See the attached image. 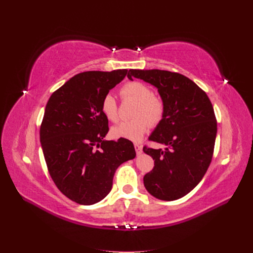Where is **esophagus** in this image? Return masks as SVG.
I'll use <instances>...</instances> for the list:
<instances>
[{"mask_svg":"<svg viewBox=\"0 0 253 253\" xmlns=\"http://www.w3.org/2000/svg\"><path fill=\"white\" fill-rule=\"evenodd\" d=\"M134 147H135V150H136L137 155H140L141 153H142V147H141V145H140L139 143H135V144H134Z\"/></svg>","mask_w":253,"mask_h":253,"instance_id":"1","label":"esophagus"}]
</instances>
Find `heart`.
<instances>
[{"mask_svg":"<svg viewBox=\"0 0 253 253\" xmlns=\"http://www.w3.org/2000/svg\"><path fill=\"white\" fill-rule=\"evenodd\" d=\"M124 98H131L138 102L133 120L121 121L112 128V133L117 138L140 140L147 133L150 126L159 124L165 114L163 99L153 94L152 88L140 81H131L125 84L121 89ZM101 111L109 120L116 122L119 119L118 106L112 94H106L101 101Z\"/></svg>","mask_w":253,"mask_h":253,"instance_id":"obj_1","label":"heart"}]
</instances>
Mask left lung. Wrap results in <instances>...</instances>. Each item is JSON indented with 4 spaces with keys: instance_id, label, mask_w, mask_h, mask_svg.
Here are the masks:
<instances>
[{
    "instance_id": "obj_1",
    "label": "left lung",
    "mask_w": 253,
    "mask_h": 253,
    "mask_svg": "<svg viewBox=\"0 0 253 253\" xmlns=\"http://www.w3.org/2000/svg\"><path fill=\"white\" fill-rule=\"evenodd\" d=\"M127 78L141 79L157 87L165 114L149 140L167 145L165 150L143 147L154 159L144 175L148 192L162 201L187 195L210 166L217 124L210 99L186 76L160 70H129Z\"/></svg>"
}]
</instances>
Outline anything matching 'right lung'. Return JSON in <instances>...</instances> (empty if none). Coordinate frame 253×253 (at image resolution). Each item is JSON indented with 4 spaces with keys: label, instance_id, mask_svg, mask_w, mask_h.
I'll use <instances>...</instances> for the list:
<instances>
[{
    "label": "right lung",
    "instance_id": "obj_1",
    "mask_svg": "<svg viewBox=\"0 0 253 253\" xmlns=\"http://www.w3.org/2000/svg\"><path fill=\"white\" fill-rule=\"evenodd\" d=\"M127 70L84 72L53 91L40 127L49 175L66 197L94 205L110 193L117 168L136 156L133 142L104 140L109 120L101 101Z\"/></svg>",
    "mask_w": 253,
    "mask_h": 253
}]
</instances>
